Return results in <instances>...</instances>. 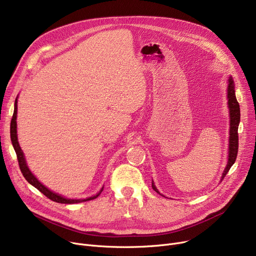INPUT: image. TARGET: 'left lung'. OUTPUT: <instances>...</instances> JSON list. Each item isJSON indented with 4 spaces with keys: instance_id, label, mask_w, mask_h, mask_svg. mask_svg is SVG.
I'll return each mask as SVG.
<instances>
[{
    "instance_id": "1",
    "label": "left lung",
    "mask_w": 256,
    "mask_h": 256,
    "mask_svg": "<svg viewBox=\"0 0 256 256\" xmlns=\"http://www.w3.org/2000/svg\"><path fill=\"white\" fill-rule=\"evenodd\" d=\"M228 110H230V138H228V164L226 169L224 170L222 176V180H224L230 167L234 165L236 162V159H237V154H238V148H239V136H238V127L240 123V106L239 102H237V98H236L234 94V84L232 78L230 76L228 80ZM152 188H154V192L158 194L159 190H156L154 182H152Z\"/></svg>"
}]
</instances>
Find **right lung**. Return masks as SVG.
I'll return each instance as SVG.
<instances>
[{
	"label": "right lung",
	"mask_w": 256,
	"mask_h": 256,
	"mask_svg": "<svg viewBox=\"0 0 256 256\" xmlns=\"http://www.w3.org/2000/svg\"><path fill=\"white\" fill-rule=\"evenodd\" d=\"M16 116H17V98L15 100V104H14V112H13V116L11 120V125H10V136H11V142L13 144V148L15 150V152L17 154V160H18V164H19V168H20V171L22 173V175L24 176V178L32 184L36 188H38L42 194H44L47 198H49L50 200L57 202V203H62V204H74V203H80V202H85V201H89V200H93L96 199L98 196H100L104 190V186L102 188V190L98 192L95 196H89V198L86 199H66L64 196L58 194L56 192H51L50 190H48L45 186H43L40 182H38L36 176L30 172V170L28 169V165H26V161L24 158V152L22 150L20 146L18 144V140H17V124H16Z\"/></svg>",
	"instance_id": "1"
}]
</instances>
